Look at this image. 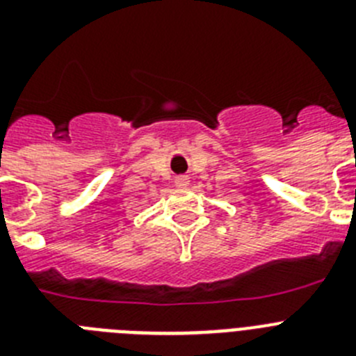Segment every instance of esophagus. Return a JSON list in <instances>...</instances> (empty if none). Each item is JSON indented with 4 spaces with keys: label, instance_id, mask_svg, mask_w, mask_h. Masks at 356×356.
Returning <instances> with one entry per match:
<instances>
[{
    "label": "esophagus",
    "instance_id": "obj_1",
    "mask_svg": "<svg viewBox=\"0 0 356 356\" xmlns=\"http://www.w3.org/2000/svg\"><path fill=\"white\" fill-rule=\"evenodd\" d=\"M175 185H176V187H178V188L187 187V185H188V178H187V176H176Z\"/></svg>",
    "mask_w": 356,
    "mask_h": 356
}]
</instances>
